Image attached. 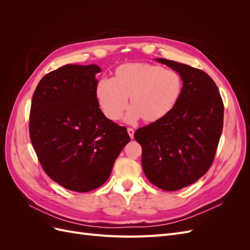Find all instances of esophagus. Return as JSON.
I'll return each instance as SVG.
<instances>
[{"instance_id":"34e87169","label":"esophagus","mask_w":250,"mask_h":250,"mask_svg":"<svg viewBox=\"0 0 250 250\" xmlns=\"http://www.w3.org/2000/svg\"><path fill=\"white\" fill-rule=\"evenodd\" d=\"M127 132L128 134H129V137L131 139H133V135H134V130L132 129V128H127Z\"/></svg>"}]
</instances>
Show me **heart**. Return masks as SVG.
<instances>
[{"label":"heart","instance_id":"heart-1","mask_svg":"<svg viewBox=\"0 0 250 250\" xmlns=\"http://www.w3.org/2000/svg\"><path fill=\"white\" fill-rule=\"evenodd\" d=\"M183 90L180 75L152 63H125L118 66L109 80L97 83L95 95L103 115L117 121L129 104L126 121L134 123L142 118L156 123L175 108Z\"/></svg>","mask_w":250,"mask_h":250}]
</instances>
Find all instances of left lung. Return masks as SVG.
Returning a JSON list of instances; mask_svg holds the SVG:
<instances>
[{
  "instance_id": "obj_1",
  "label": "left lung",
  "mask_w": 250,
  "mask_h": 250,
  "mask_svg": "<svg viewBox=\"0 0 250 250\" xmlns=\"http://www.w3.org/2000/svg\"><path fill=\"white\" fill-rule=\"evenodd\" d=\"M184 82L179 101L160 122L139 128L142 167L152 185L177 191L197 181L213 164L223 129L224 106L207 73L173 60L157 58Z\"/></svg>"
}]
</instances>
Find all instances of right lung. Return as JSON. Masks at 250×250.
Instances as JSON below:
<instances>
[{"label":"right lung","instance_id":"obj_1","mask_svg":"<svg viewBox=\"0 0 250 250\" xmlns=\"http://www.w3.org/2000/svg\"><path fill=\"white\" fill-rule=\"evenodd\" d=\"M96 64H65L43 76L32 97L30 140L47 175L74 192H89L110 175L130 142L126 127L103 115Z\"/></svg>","mask_w":250,"mask_h":250}]
</instances>
